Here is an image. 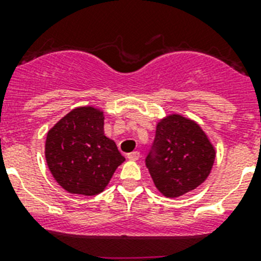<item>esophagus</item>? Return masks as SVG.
Masks as SVG:
<instances>
[{"mask_svg": "<svg viewBox=\"0 0 261 261\" xmlns=\"http://www.w3.org/2000/svg\"><path fill=\"white\" fill-rule=\"evenodd\" d=\"M126 156H128V159H130V161H137V159L140 158V153H138V151H132V153H129Z\"/></svg>", "mask_w": 261, "mask_h": 261, "instance_id": "esophagus-1", "label": "esophagus"}]
</instances>
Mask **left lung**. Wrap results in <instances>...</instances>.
Returning a JSON list of instances; mask_svg holds the SVG:
<instances>
[{"mask_svg": "<svg viewBox=\"0 0 261 261\" xmlns=\"http://www.w3.org/2000/svg\"><path fill=\"white\" fill-rule=\"evenodd\" d=\"M216 150L199 124L179 114L159 120L146 167L156 190L166 197H179L206 180Z\"/></svg>", "mask_w": 261, "mask_h": 261, "instance_id": "1", "label": "left lung"}]
</instances>
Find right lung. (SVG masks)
<instances>
[{"mask_svg": "<svg viewBox=\"0 0 261 261\" xmlns=\"http://www.w3.org/2000/svg\"><path fill=\"white\" fill-rule=\"evenodd\" d=\"M45 161L64 190L94 196L105 191L125 158L105 135V112L85 106L71 110L48 130Z\"/></svg>", "mask_w": 261, "mask_h": 261, "instance_id": "add662e5", "label": "right lung"}]
</instances>
